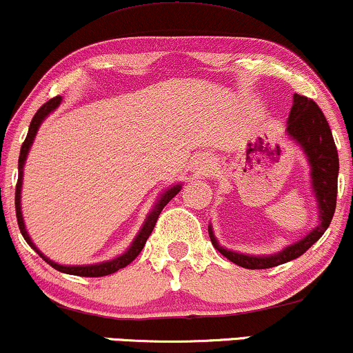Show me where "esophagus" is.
I'll use <instances>...</instances> for the list:
<instances>
[{"label":"esophagus","mask_w":353,"mask_h":353,"mask_svg":"<svg viewBox=\"0 0 353 353\" xmlns=\"http://www.w3.org/2000/svg\"><path fill=\"white\" fill-rule=\"evenodd\" d=\"M211 168H213V157H211V153L201 152L194 157L192 165L193 173H196V175H206V173L211 172Z\"/></svg>","instance_id":"34e87169"}]
</instances>
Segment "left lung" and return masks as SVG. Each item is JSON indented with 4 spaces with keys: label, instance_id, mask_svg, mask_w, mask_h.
<instances>
[{
    "label": "left lung",
    "instance_id": "obj_1",
    "mask_svg": "<svg viewBox=\"0 0 353 353\" xmlns=\"http://www.w3.org/2000/svg\"><path fill=\"white\" fill-rule=\"evenodd\" d=\"M285 137L292 140L301 148L309 165L310 192L317 203V226L312 228L307 234L302 236L299 241L289 244L284 250L274 254H246L228 250L218 243L213 233V226L208 225L211 243L225 258L231 263L246 269H268L279 266L299 256L322 238L325 230L332 221L335 201H337V178H339V153L335 148L332 132L329 123L319 109V105L304 95H292V107L285 123Z\"/></svg>",
    "mask_w": 353,
    "mask_h": 353
}]
</instances>
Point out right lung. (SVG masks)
I'll return each instance as SVG.
<instances>
[{
    "mask_svg": "<svg viewBox=\"0 0 353 353\" xmlns=\"http://www.w3.org/2000/svg\"><path fill=\"white\" fill-rule=\"evenodd\" d=\"M61 102H62V97H61V95H57V97H54L49 102H46L44 105L36 112V115L31 120V125H29L26 140H24L23 147H21L19 161H18V185H16V218H18L19 231H21V234H23V238L26 239V243L29 244V246H31L32 250H34L37 254H39L41 258H43L46 263L49 264V266H52L54 269H56V271L64 272V274L82 276V277H101V276L114 274V272H117L119 269L128 266V264H130L132 261H134L137 256L140 254V251L143 250L145 243H147L148 236L152 234L153 228H155V223L160 216L161 210L165 208V205H167V203L172 200L173 196H176V194L180 193L181 183L172 185L170 188L165 190V192L160 193V196L157 198L155 205L152 206L150 211H148L147 218H145L143 225L139 230V233H137L134 241L130 243V246L127 248V251L122 252V254L117 256V258L109 259V261H102V263H95V264H81V266H79V264H77V266H65V264H59V263H56V261L49 259L48 256H46L44 252H41L39 248H37L36 244L32 243L31 236H29L28 230H26V225H24L23 211H21V190H23L24 165H26V159L29 155V150H31L32 143H34L37 130H39L41 123H43L44 120L48 119L49 115H51L52 112L61 105Z\"/></svg>",
    "mask_w": 353,
    "mask_h": 353,
    "instance_id": "obj_1",
    "label": "right lung"
}]
</instances>
